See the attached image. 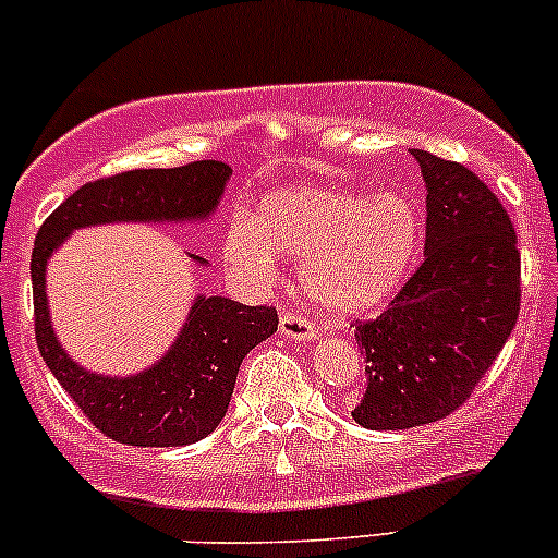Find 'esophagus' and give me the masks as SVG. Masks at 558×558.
Wrapping results in <instances>:
<instances>
[{"instance_id": "esophagus-1", "label": "esophagus", "mask_w": 558, "mask_h": 558, "mask_svg": "<svg viewBox=\"0 0 558 558\" xmlns=\"http://www.w3.org/2000/svg\"><path fill=\"white\" fill-rule=\"evenodd\" d=\"M280 335L289 337V340H313L315 326L311 324V318H307V315L294 313V311H283L280 313Z\"/></svg>"}]
</instances>
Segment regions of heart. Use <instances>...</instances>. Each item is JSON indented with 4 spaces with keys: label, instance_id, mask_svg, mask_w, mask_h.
Returning a JSON list of instances; mask_svg holds the SVG:
<instances>
[{
    "label": "heart",
    "instance_id": "1",
    "mask_svg": "<svg viewBox=\"0 0 558 558\" xmlns=\"http://www.w3.org/2000/svg\"><path fill=\"white\" fill-rule=\"evenodd\" d=\"M421 210L399 191L294 185L269 194L256 218L238 216L223 256L256 283L278 272V251L302 262L307 291L335 313H367L397 294L418 258Z\"/></svg>",
    "mask_w": 558,
    "mask_h": 558
}]
</instances>
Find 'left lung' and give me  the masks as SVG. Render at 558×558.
I'll return each mask as SVG.
<instances>
[{
	"instance_id": "left-lung-1",
	"label": "left lung",
	"mask_w": 558,
	"mask_h": 558,
	"mask_svg": "<svg viewBox=\"0 0 558 558\" xmlns=\"http://www.w3.org/2000/svg\"><path fill=\"white\" fill-rule=\"evenodd\" d=\"M426 180L424 262L378 318L356 320L364 429L432 424L470 399L521 311V253L492 189L459 161L413 150Z\"/></svg>"
}]
</instances>
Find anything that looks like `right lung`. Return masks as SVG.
<instances>
[{
  "label": "right lung",
  "mask_w": 558,
  "mask_h": 558,
  "mask_svg": "<svg viewBox=\"0 0 558 558\" xmlns=\"http://www.w3.org/2000/svg\"><path fill=\"white\" fill-rule=\"evenodd\" d=\"M232 167L205 159L172 170H129L92 180L66 196L39 227L32 251L35 335L43 362L72 402L110 440L172 448L210 435L227 415L243 359L278 331V311L227 296H199L161 362L132 378H102L77 367L53 337L45 264L72 229L110 221H199L216 210ZM202 264L199 256H194Z\"/></svg>",
  "instance_id": "right-lung-1"
}]
</instances>
